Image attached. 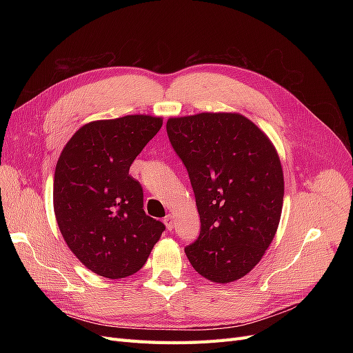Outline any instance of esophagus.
<instances>
[{"label":"esophagus","instance_id":"34e87169","mask_svg":"<svg viewBox=\"0 0 353 353\" xmlns=\"http://www.w3.org/2000/svg\"><path fill=\"white\" fill-rule=\"evenodd\" d=\"M163 222H165V225H166V228L170 231L174 228V216L170 215V213H168V215L163 218Z\"/></svg>","mask_w":353,"mask_h":353}]
</instances>
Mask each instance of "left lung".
<instances>
[{"instance_id":"obj_1","label":"left lung","mask_w":353,"mask_h":353,"mask_svg":"<svg viewBox=\"0 0 353 353\" xmlns=\"http://www.w3.org/2000/svg\"><path fill=\"white\" fill-rule=\"evenodd\" d=\"M166 131L187 168L201 222L187 258L213 283L237 281L259 263L279 228L284 199L279 153L240 113L169 117Z\"/></svg>"}]
</instances>
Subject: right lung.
Wrapping results in <instances>:
<instances>
[{
  "label": "right lung",
  "mask_w": 353,
  "mask_h": 353,
  "mask_svg": "<svg viewBox=\"0 0 353 353\" xmlns=\"http://www.w3.org/2000/svg\"><path fill=\"white\" fill-rule=\"evenodd\" d=\"M163 119L128 114L85 123L63 148L54 172V213L72 253L116 280L143 268L165 225L145 215L130 168Z\"/></svg>",
  "instance_id": "obj_1"
}]
</instances>
